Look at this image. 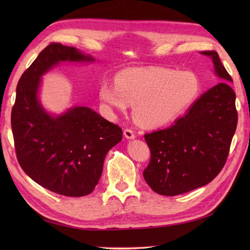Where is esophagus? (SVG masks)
Returning <instances> with one entry per match:
<instances>
[{"mask_svg":"<svg viewBox=\"0 0 250 250\" xmlns=\"http://www.w3.org/2000/svg\"><path fill=\"white\" fill-rule=\"evenodd\" d=\"M124 134H125V136L128 140H133L134 137H135V134H134L133 130H131V129H125Z\"/></svg>","mask_w":250,"mask_h":250,"instance_id":"1","label":"esophagus"}]
</instances>
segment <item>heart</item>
Wrapping results in <instances>:
<instances>
[{
    "instance_id": "1",
    "label": "heart",
    "mask_w": 250,
    "mask_h": 250,
    "mask_svg": "<svg viewBox=\"0 0 250 250\" xmlns=\"http://www.w3.org/2000/svg\"><path fill=\"white\" fill-rule=\"evenodd\" d=\"M201 82L196 74L166 67L126 70L116 77V86L104 83L100 97L119 111L134 106V118L144 128L171 124L198 98Z\"/></svg>"
}]
</instances>
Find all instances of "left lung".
Wrapping results in <instances>:
<instances>
[{
	"instance_id": "obj_1",
	"label": "left lung",
	"mask_w": 250,
	"mask_h": 250,
	"mask_svg": "<svg viewBox=\"0 0 250 250\" xmlns=\"http://www.w3.org/2000/svg\"><path fill=\"white\" fill-rule=\"evenodd\" d=\"M213 59L222 81L195 101L186 115L167 129L145 134L150 160L143 172L148 186L162 195L189 192L210 183L225 167L237 125L233 82L215 50Z\"/></svg>"
}]
</instances>
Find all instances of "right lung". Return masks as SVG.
I'll return each instance as SVG.
<instances>
[{
	"label": "right lung",
	"instance_id": "right-lung-1",
	"mask_svg": "<svg viewBox=\"0 0 250 250\" xmlns=\"http://www.w3.org/2000/svg\"><path fill=\"white\" fill-rule=\"evenodd\" d=\"M60 61H93L74 47L50 43L17 84L12 130L18 162L42 187L65 196L91 193L106 153L122 140V129L88 107L54 117L37 100L41 76Z\"/></svg>",
	"mask_w": 250,
	"mask_h": 250
}]
</instances>
